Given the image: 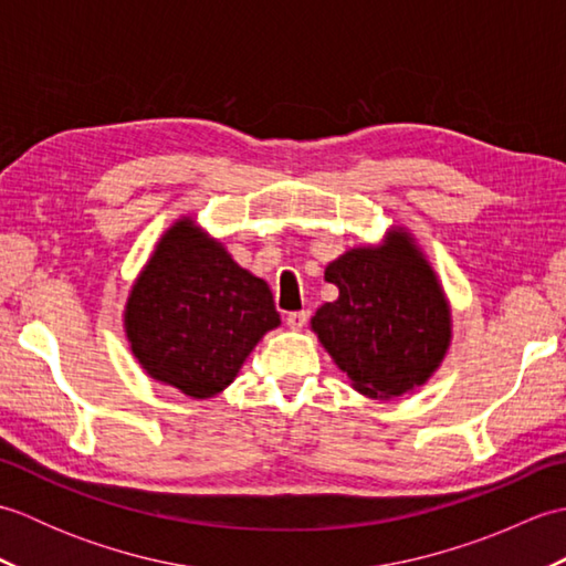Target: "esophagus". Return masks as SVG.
I'll use <instances>...</instances> for the list:
<instances>
[{"label": "esophagus", "mask_w": 566, "mask_h": 566, "mask_svg": "<svg viewBox=\"0 0 566 566\" xmlns=\"http://www.w3.org/2000/svg\"><path fill=\"white\" fill-rule=\"evenodd\" d=\"M306 321H308V311H292V314H286V326L294 331L304 328Z\"/></svg>", "instance_id": "obj_1"}]
</instances>
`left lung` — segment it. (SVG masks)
I'll use <instances>...</instances> for the list:
<instances>
[{"label": "left lung", "mask_w": 566, "mask_h": 566, "mask_svg": "<svg viewBox=\"0 0 566 566\" xmlns=\"http://www.w3.org/2000/svg\"><path fill=\"white\" fill-rule=\"evenodd\" d=\"M338 298L311 326L353 387L389 399L420 387L448 350L450 308L411 238L391 231L379 248H355L326 268Z\"/></svg>", "instance_id": "8db88e82"}]
</instances>
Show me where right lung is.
Returning <instances> with one entry per match:
<instances>
[{"label":"right lung","mask_w":566,"mask_h":566,"mask_svg":"<svg viewBox=\"0 0 566 566\" xmlns=\"http://www.w3.org/2000/svg\"><path fill=\"white\" fill-rule=\"evenodd\" d=\"M276 326L270 286L187 219L163 235L126 306L140 367L195 399L223 391Z\"/></svg>","instance_id":"right-lung-1"}]
</instances>
